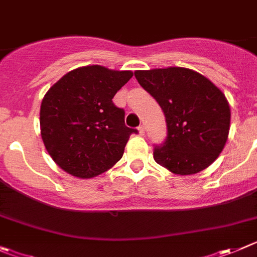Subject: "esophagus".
<instances>
[{"label": "esophagus", "mask_w": 257, "mask_h": 257, "mask_svg": "<svg viewBox=\"0 0 257 257\" xmlns=\"http://www.w3.org/2000/svg\"><path fill=\"white\" fill-rule=\"evenodd\" d=\"M138 130H139V134H140V135H144L145 134V127L143 126V124H141V126H139Z\"/></svg>", "instance_id": "34e87169"}]
</instances>
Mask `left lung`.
<instances>
[{"mask_svg": "<svg viewBox=\"0 0 257 257\" xmlns=\"http://www.w3.org/2000/svg\"><path fill=\"white\" fill-rule=\"evenodd\" d=\"M135 77L163 109L167 139L154 161L175 175H195L219 157L228 139L230 108L220 89L185 67L139 70Z\"/></svg>", "mask_w": 257, "mask_h": 257, "instance_id": "8db88e82", "label": "left lung"}]
</instances>
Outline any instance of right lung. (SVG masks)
<instances>
[{"instance_id": "obj_1", "label": "right lung", "mask_w": 257, "mask_h": 257, "mask_svg": "<svg viewBox=\"0 0 257 257\" xmlns=\"http://www.w3.org/2000/svg\"><path fill=\"white\" fill-rule=\"evenodd\" d=\"M99 65L67 72L44 95L41 135L60 168L79 178H91L112 168L123 155L130 135L124 110L112 102L133 77Z\"/></svg>"}]
</instances>
